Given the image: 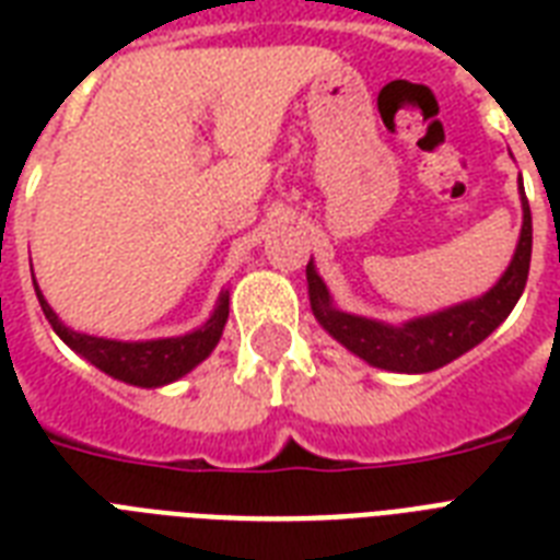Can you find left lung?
Here are the masks:
<instances>
[{
	"label": "left lung",
	"mask_w": 560,
	"mask_h": 560,
	"mask_svg": "<svg viewBox=\"0 0 560 560\" xmlns=\"http://www.w3.org/2000/svg\"><path fill=\"white\" fill-rule=\"evenodd\" d=\"M529 261L532 211L529 200L523 197L521 241H517V249H514V258L509 270L503 272V279L497 281L486 296L470 299V302L453 305L447 311H439V314L421 316V319H409L404 325H386L377 319H366V316L337 311L314 264H307V296H311V311L319 325L358 358L377 369H389V372L421 374L462 358L512 314V307L517 305L526 279H529Z\"/></svg>",
	"instance_id": "1"
}]
</instances>
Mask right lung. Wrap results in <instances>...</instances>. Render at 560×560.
<instances>
[{"mask_svg": "<svg viewBox=\"0 0 560 560\" xmlns=\"http://www.w3.org/2000/svg\"><path fill=\"white\" fill-rule=\"evenodd\" d=\"M34 290H37L43 314H46V319L51 323L57 337H60L69 349L78 351L83 360H90L92 366H98L101 372H107L109 377L133 383V386H144V389L179 381V377L191 372L197 363H202L220 342L223 325H226L229 319V293H220L214 314L206 319V325H200L197 331L186 334V337H168V340L148 342H118L104 340V337H90V334L69 331V328L57 319L55 311L48 307V302L43 299V293H39L37 281H34Z\"/></svg>", "mask_w": 560, "mask_h": 560, "instance_id": "1", "label": "right lung"}]
</instances>
